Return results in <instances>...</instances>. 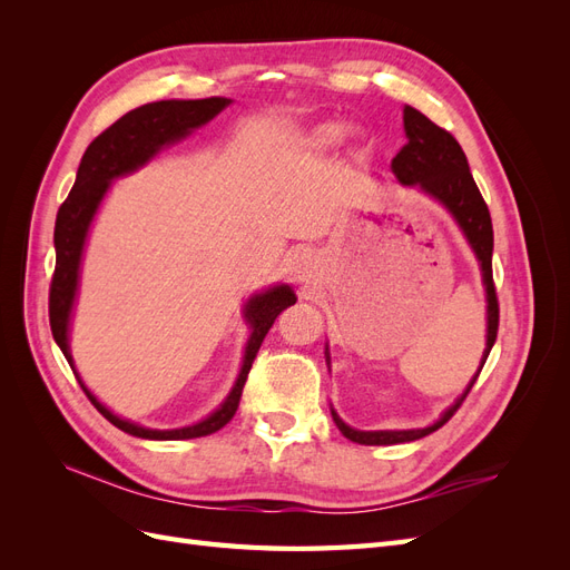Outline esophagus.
Wrapping results in <instances>:
<instances>
[{
  "label": "esophagus",
  "mask_w": 570,
  "mask_h": 570,
  "mask_svg": "<svg viewBox=\"0 0 570 570\" xmlns=\"http://www.w3.org/2000/svg\"><path fill=\"white\" fill-rule=\"evenodd\" d=\"M308 262H312V258H308V256H304V258H302V264H299V271H297V273L302 275V278H304V275L308 273V266H312V264H308Z\"/></svg>",
  "instance_id": "obj_1"
}]
</instances>
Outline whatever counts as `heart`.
<instances>
[{
  "label": "heart",
  "instance_id": "heart-1",
  "mask_svg": "<svg viewBox=\"0 0 570 570\" xmlns=\"http://www.w3.org/2000/svg\"><path fill=\"white\" fill-rule=\"evenodd\" d=\"M347 135V126H342V124H325V126H321V128H316L314 130V142L316 145H337L342 137Z\"/></svg>",
  "mask_w": 570,
  "mask_h": 570
}]
</instances>
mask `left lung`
<instances>
[{"mask_svg": "<svg viewBox=\"0 0 570 570\" xmlns=\"http://www.w3.org/2000/svg\"><path fill=\"white\" fill-rule=\"evenodd\" d=\"M404 130L409 140L402 147V151L392 159V170L394 176L400 178V183L419 185L423 193L440 199L459 220L465 237H469V243L482 268V283L488 287V347H485V354H482V364L471 385L465 387V392L459 396L454 406H450L442 413V419L435 425L423 428V430H377V433H364V430H354L350 425H344L337 413L333 411V421L337 423L340 433L358 444H400V442H413L435 433L438 428H442L454 416L465 396H469L482 366H485L499 331V302H497V287L492 278V245H494L492 218H490L488 204L482 199L480 189L471 176L465 154L450 130L435 126L433 120L413 107H404Z\"/></svg>", "mask_w": 570, "mask_h": 570, "instance_id": "left-lung-1", "label": "left lung"}]
</instances>
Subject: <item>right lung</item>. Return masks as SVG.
I'll return each instance as SVG.
<instances>
[{
    "mask_svg": "<svg viewBox=\"0 0 570 570\" xmlns=\"http://www.w3.org/2000/svg\"><path fill=\"white\" fill-rule=\"evenodd\" d=\"M228 105L230 99H223V97L151 101V105L137 107L126 116H120L116 124H111L105 132H99L90 142V147L85 149L78 166L76 185L71 193H68L66 202L59 206V214H57V226H55L57 266L49 285L51 335H55L71 368H73V358H71V352H68V318H71V306L76 299L80 254L85 245V235H88V228H90V220L97 212L101 197H105V193L109 189V183L118 176L130 174V170H135L137 166H142L164 145L176 142L193 128L204 126L206 120H212ZM295 302H297L295 292H292L287 285H278L264 292V295L249 299L245 316L249 318L254 333L247 344L243 371H239V377L233 392L228 394V400L223 402L220 409L214 411L209 419L197 425L178 428V430H149L142 425H135L130 421L114 416V413L107 406H101L90 394V390L80 383L78 373L76 377L82 392L88 394V400L95 404V409L101 413V416L128 435L145 438V440H193V438L212 435L235 416V411L239 406V396H243V387L247 383V375L252 371L258 347H262V342L268 335L275 318H278L285 308Z\"/></svg>",
    "mask_w": 570,
    "mask_h": 570,
    "instance_id": "right-lung-1",
    "label": "right lung"
}]
</instances>
